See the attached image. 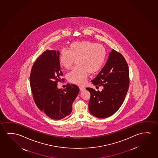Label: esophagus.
I'll list each match as a JSON object with an SVG mask.
<instances>
[{
	"label": "esophagus",
	"instance_id": "1",
	"mask_svg": "<svg viewBox=\"0 0 158 158\" xmlns=\"http://www.w3.org/2000/svg\"><path fill=\"white\" fill-rule=\"evenodd\" d=\"M79 89H80L81 91H82L85 90V88L84 87H82V86H80V87H79Z\"/></svg>",
	"mask_w": 158,
	"mask_h": 158
}]
</instances>
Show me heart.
Masks as SVG:
<instances>
[{
	"label": "heart",
	"mask_w": 158,
	"mask_h": 158,
	"mask_svg": "<svg viewBox=\"0 0 158 158\" xmlns=\"http://www.w3.org/2000/svg\"><path fill=\"white\" fill-rule=\"evenodd\" d=\"M106 56L105 47L89 41L74 42L69 50L63 48L60 52L59 61L66 69L72 68L76 60L77 66L67 74L69 82L78 85H84L89 73L98 72L104 64Z\"/></svg>",
	"instance_id": "b5f03b06"
}]
</instances>
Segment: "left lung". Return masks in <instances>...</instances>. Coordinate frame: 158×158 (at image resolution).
<instances>
[{"label": "left lung", "mask_w": 158, "mask_h": 158, "mask_svg": "<svg viewBox=\"0 0 158 158\" xmlns=\"http://www.w3.org/2000/svg\"><path fill=\"white\" fill-rule=\"evenodd\" d=\"M92 83L96 87L103 86V89L100 92L86 88L91 94L89 112L102 118L112 116L123 103L129 85L128 64L123 55L112 49L105 66Z\"/></svg>", "instance_id": "left-lung-1"}]
</instances>
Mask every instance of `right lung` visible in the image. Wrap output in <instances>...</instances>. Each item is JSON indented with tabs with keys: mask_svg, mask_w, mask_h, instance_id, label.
<instances>
[{
	"mask_svg": "<svg viewBox=\"0 0 158 158\" xmlns=\"http://www.w3.org/2000/svg\"><path fill=\"white\" fill-rule=\"evenodd\" d=\"M59 51L46 50L33 64L30 83L35 103L50 118L63 119L72 110V104L79 92L74 84L59 89L57 82L63 76L59 61Z\"/></svg>",
	"mask_w": 158,
	"mask_h": 158,
	"instance_id": "add662e5",
	"label": "right lung"
}]
</instances>
